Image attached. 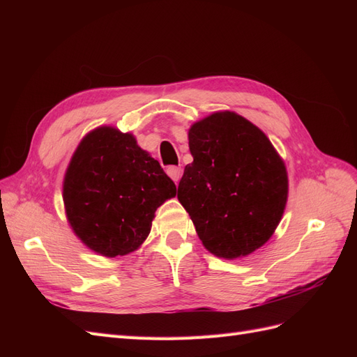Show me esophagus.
<instances>
[{
	"instance_id": "obj_1",
	"label": "esophagus",
	"mask_w": 357,
	"mask_h": 357,
	"mask_svg": "<svg viewBox=\"0 0 357 357\" xmlns=\"http://www.w3.org/2000/svg\"><path fill=\"white\" fill-rule=\"evenodd\" d=\"M167 174H168L172 180H174V183L177 185L180 177H181V174H183V169H181L180 167H168V168H167Z\"/></svg>"
}]
</instances>
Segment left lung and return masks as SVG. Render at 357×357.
Masks as SVG:
<instances>
[{
    "instance_id": "obj_1",
    "label": "left lung",
    "mask_w": 357,
    "mask_h": 357,
    "mask_svg": "<svg viewBox=\"0 0 357 357\" xmlns=\"http://www.w3.org/2000/svg\"><path fill=\"white\" fill-rule=\"evenodd\" d=\"M193 162L177 198L213 255L235 259L264 245L282 219L287 172L266 135L232 112L214 113L190 128Z\"/></svg>"
}]
</instances>
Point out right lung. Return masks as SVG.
<instances>
[{
  "instance_id": "add662e5",
  "label": "right lung",
  "mask_w": 357,
  "mask_h": 357,
  "mask_svg": "<svg viewBox=\"0 0 357 357\" xmlns=\"http://www.w3.org/2000/svg\"><path fill=\"white\" fill-rule=\"evenodd\" d=\"M176 190L131 134L102 126L75 150L63 180V204L79 238L93 252L114 257L139 247L156 208Z\"/></svg>"
}]
</instances>
